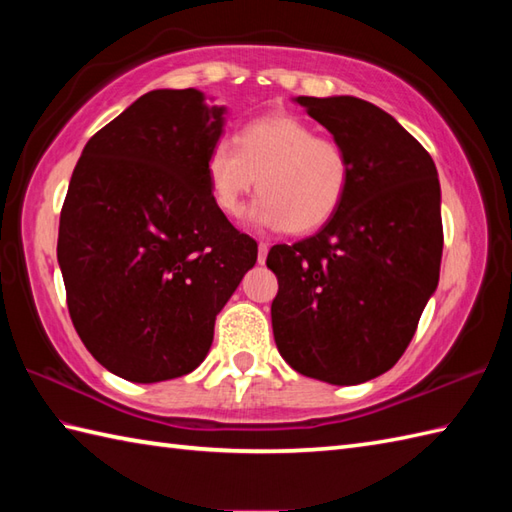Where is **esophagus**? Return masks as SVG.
Segmentation results:
<instances>
[{"mask_svg":"<svg viewBox=\"0 0 512 512\" xmlns=\"http://www.w3.org/2000/svg\"><path fill=\"white\" fill-rule=\"evenodd\" d=\"M266 255H268V244H266V242H259V248H257V262L264 264V262H266Z\"/></svg>","mask_w":512,"mask_h":512,"instance_id":"obj_1","label":"esophagus"}]
</instances>
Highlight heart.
I'll list each match as a JSON object with an SVG mask.
<instances>
[{"mask_svg": "<svg viewBox=\"0 0 512 512\" xmlns=\"http://www.w3.org/2000/svg\"><path fill=\"white\" fill-rule=\"evenodd\" d=\"M213 204L228 217L250 204L248 224L259 231H319L339 213L352 180L350 156L334 138L319 136L299 116L270 114L239 129L237 140L217 138L204 162Z\"/></svg>", "mask_w": 512, "mask_h": 512, "instance_id": "b5f03b06", "label": "heart"}]
</instances>
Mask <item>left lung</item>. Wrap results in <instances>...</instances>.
Here are the masks:
<instances>
[{
    "instance_id": "obj_1",
    "label": "left lung",
    "mask_w": 512,
    "mask_h": 512,
    "mask_svg": "<svg viewBox=\"0 0 512 512\" xmlns=\"http://www.w3.org/2000/svg\"><path fill=\"white\" fill-rule=\"evenodd\" d=\"M341 143L352 180L317 235L270 248L279 354L299 374L358 385L405 354L438 288L440 182L429 151L394 116L354 96H299Z\"/></svg>"
}]
</instances>
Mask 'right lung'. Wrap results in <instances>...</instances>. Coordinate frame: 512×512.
<instances>
[{
    "label": "right lung",
    "mask_w": 512,
    "mask_h": 512,
    "mask_svg": "<svg viewBox=\"0 0 512 512\" xmlns=\"http://www.w3.org/2000/svg\"><path fill=\"white\" fill-rule=\"evenodd\" d=\"M224 107L154 90L99 129L65 195L57 259L76 334L112 374L160 383L198 367L257 242L211 200L204 162Z\"/></svg>",
    "instance_id": "1"
}]
</instances>
